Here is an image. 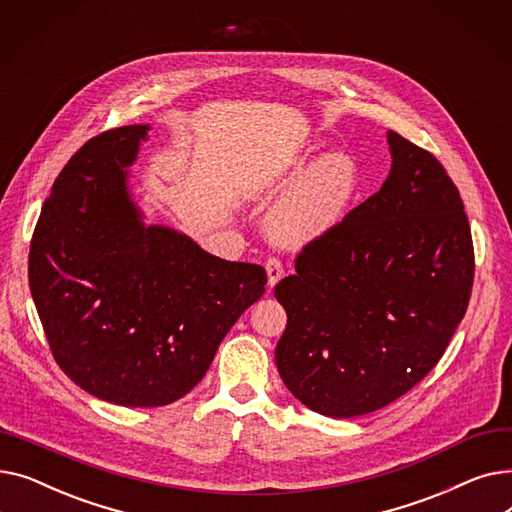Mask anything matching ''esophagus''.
<instances>
[{
  "instance_id": "1",
  "label": "esophagus",
  "mask_w": 512,
  "mask_h": 512,
  "mask_svg": "<svg viewBox=\"0 0 512 512\" xmlns=\"http://www.w3.org/2000/svg\"><path fill=\"white\" fill-rule=\"evenodd\" d=\"M265 272H267V286L274 288L282 276H284V267H282V261L278 257H270L265 261Z\"/></svg>"
}]
</instances>
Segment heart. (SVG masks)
<instances>
[{"instance_id":"1","label":"heart","mask_w":512,"mask_h":512,"mask_svg":"<svg viewBox=\"0 0 512 512\" xmlns=\"http://www.w3.org/2000/svg\"><path fill=\"white\" fill-rule=\"evenodd\" d=\"M282 184H294L270 215L272 236L286 247H303L330 234L359 193V170L344 151L319 159L294 157Z\"/></svg>"}]
</instances>
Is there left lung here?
Returning a JSON list of instances; mask_svg holds the SVG:
<instances>
[{"mask_svg": "<svg viewBox=\"0 0 512 512\" xmlns=\"http://www.w3.org/2000/svg\"><path fill=\"white\" fill-rule=\"evenodd\" d=\"M382 188L303 249L274 294L286 309L276 365L305 407L378 411L436 367L465 317L473 240L440 161L388 130Z\"/></svg>", "mask_w": 512, "mask_h": 512, "instance_id": "obj_1", "label": "left lung"}]
</instances>
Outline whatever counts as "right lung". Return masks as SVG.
<instances>
[{
  "label": "right lung",
  "instance_id": "right-lung-1",
  "mask_svg": "<svg viewBox=\"0 0 512 512\" xmlns=\"http://www.w3.org/2000/svg\"><path fill=\"white\" fill-rule=\"evenodd\" d=\"M149 124L97 134L45 199L29 284L62 371L120 407L191 392L220 342L265 292L261 265L226 261L168 226H147L128 191Z\"/></svg>",
  "mask_w": 512,
  "mask_h": 512
}]
</instances>
